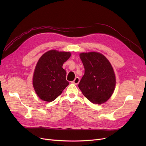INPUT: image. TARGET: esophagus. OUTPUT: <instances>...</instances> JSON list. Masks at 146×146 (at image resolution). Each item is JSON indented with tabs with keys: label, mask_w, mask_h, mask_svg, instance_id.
I'll return each mask as SVG.
<instances>
[{
	"label": "esophagus",
	"mask_w": 146,
	"mask_h": 146,
	"mask_svg": "<svg viewBox=\"0 0 146 146\" xmlns=\"http://www.w3.org/2000/svg\"><path fill=\"white\" fill-rule=\"evenodd\" d=\"M79 82H80V79H79V78L76 77V78L74 79V80L72 82V83H73V84H74V85H78V84H79Z\"/></svg>",
	"instance_id": "1"
}]
</instances>
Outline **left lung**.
Returning <instances> with one entry per match:
<instances>
[{"instance_id":"1","label":"left lung","mask_w":146,"mask_h":146,"mask_svg":"<svg viewBox=\"0 0 146 146\" xmlns=\"http://www.w3.org/2000/svg\"><path fill=\"white\" fill-rule=\"evenodd\" d=\"M79 56L85 67L79 89L93 104L105 103L112 95L116 85L115 74L111 63L98 52H80Z\"/></svg>"}]
</instances>
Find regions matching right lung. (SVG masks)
<instances>
[{"label":"right lung","instance_id":"right-lung-1","mask_svg":"<svg viewBox=\"0 0 146 146\" xmlns=\"http://www.w3.org/2000/svg\"><path fill=\"white\" fill-rule=\"evenodd\" d=\"M71 52L51 50L41 56L35 66L33 85L37 96L45 102H51L68 85L63 65Z\"/></svg>","mask_w":146,"mask_h":146}]
</instances>
